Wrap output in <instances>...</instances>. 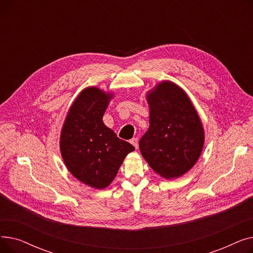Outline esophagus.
Listing matches in <instances>:
<instances>
[{"label":"esophagus","instance_id":"1","mask_svg":"<svg viewBox=\"0 0 253 253\" xmlns=\"http://www.w3.org/2000/svg\"><path fill=\"white\" fill-rule=\"evenodd\" d=\"M130 143H131L132 145H133V147H134L135 149L138 148V139H137V137L132 138V139L130 140Z\"/></svg>","mask_w":253,"mask_h":253}]
</instances>
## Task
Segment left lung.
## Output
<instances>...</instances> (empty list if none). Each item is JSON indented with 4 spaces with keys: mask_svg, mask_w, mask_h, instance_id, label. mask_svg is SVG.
Listing matches in <instances>:
<instances>
[{
    "mask_svg": "<svg viewBox=\"0 0 253 253\" xmlns=\"http://www.w3.org/2000/svg\"><path fill=\"white\" fill-rule=\"evenodd\" d=\"M150 128L139 140L142 157L164 178L183 175L198 161L204 144L202 122L189 96L164 81L149 91Z\"/></svg>",
    "mask_w": 253,
    "mask_h": 253,
    "instance_id": "left-lung-1",
    "label": "left lung"
}]
</instances>
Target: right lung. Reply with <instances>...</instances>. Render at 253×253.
<instances>
[{
  "label": "right lung",
  "instance_id": "right-lung-1",
  "mask_svg": "<svg viewBox=\"0 0 253 253\" xmlns=\"http://www.w3.org/2000/svg\"><path fill=\"white\" fill-rule=\"evenodd\" d=\"M112 97L96 87L84 89L71 106L61 130L60 152L66 168L94 189L108 187L125 157L135 150L103 124Z\"/></svg>",
  "mask_w": 253,
  "mask_h": 253
}]
</instances>
